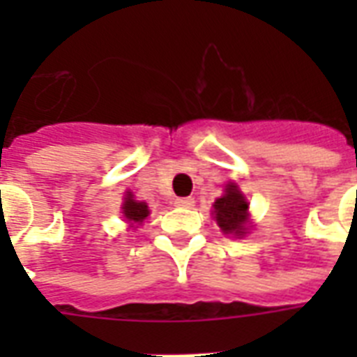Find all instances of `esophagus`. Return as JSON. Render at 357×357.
I'll return each mask as SVG.
<instances>
[{
    "label": "esophagus",
    "mask_w": 357,
    "mask_h": 357,
    "mask_svg": "<svg viewBox=\"0 0 357 357\" xmlns=\"http://www.w3.org/2000/svg\"><path fill=\"white\" fill-rule=\"evenodd\" d=\"M176 206L190 209V207L195 206V198H178V200H176Z\"/></svg>",
    "instance_id": "1"
}]
</instances>
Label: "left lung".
<instances>
[{
  "label": "left lung",
  "mask_w": 357,
  "mask_h": 357,
  "mask_svg": "<svg viewBox=\"0 0 357 357\" xmlns=\"http://www.w3.org/2000/svg\"><path fill=\"white\" fill-rule=\"evenodd\" d=\"M215 220L224 234L243 235L244 222L248 218V202L238 192L237 185L229 183L226 187V195L217 198L215 202Z\"/></svg>",
  "instance_id": "8db88e82"
}]
</instances>
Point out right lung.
<instances>
[{
    "instance_id": "obj_1",
    "label": "right lung",
    "mask_w": 357,
    "mask_h": 357,
    "mask_svg": "<svg viewBox=\"0 0 357 357\" xmlns=\"http://www.w3.org/2000/svg\"><path fill=\"white\" fill-rule=\"evenodd\" d=\"M122 211H123V217L128 218L129 222H142L146 217H148V206H146L144 202H137L133 200V195L129 192L126 196V202H123L122 206Z\"/></svg>"
}]
</instances>
